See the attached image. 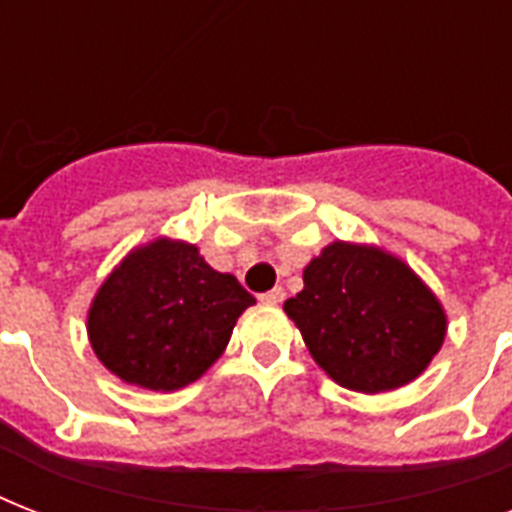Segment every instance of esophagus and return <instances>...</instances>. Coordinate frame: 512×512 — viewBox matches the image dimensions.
Returning a JSON list of instances; mask_svg holds the SVG:
<instances>
[{
	"label": "esophagus",
	"instance_id": "34e87169",
	"mask_svg": "<svg viewBox=\"0 0 512 512\" xmlns=\"http://www.w3.org/2000/svg\"><path fill=\"white\" fill-rule=\"evenodd\" d=\"M260 300H263V303L279 305L281 300H284V289H281V287H273L271 292H265V295H260Z\"/></svg>",
	"mask_w": 512,
	"mask_h": 512
}]
</instances>
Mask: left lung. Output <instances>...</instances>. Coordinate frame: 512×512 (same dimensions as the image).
<instances>
[{
  "label": "left lung",
  "mask_w": 512,
  "mask_h": 512,
  "mask_svg": "<svg viewBox=\"0 0 512 512\" xmlns=\"http://www.w3.org/2000/svg\"><path fill=\"white\" fill-rule=\"evenodd\" d=\"M284 303L313 361L348 390L382 393L420 377L446 337L425 281L380 247L332 241Z\"/></svg>",
  "instance_id": "left-lung-1"
}]
</instances>
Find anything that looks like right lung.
<instances>
[{"label": "right lung", "mask_w": 512, "mask_h": 512, "mask_svg": "<svg viewBox=\"0 0 512 512\" xmlns=\"http://www.w3.org/2000/svg\"><path fill=\"white\" fill-rule=\"evenodd\" d=\"M255 303L236 276L185 241L132 249L87 313L92 350L119 380L148 390L191 385L223 356L236 319Z\"/></svg>", "instance_id": "right-lung-1"}]
</instances>
